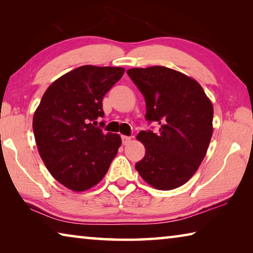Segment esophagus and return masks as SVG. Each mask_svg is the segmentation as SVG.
Segmentation results:
<instances>
[{"label":"esophagus","mask_w":253,"mask_h":253,"mask_svg":"<svg viewBox=\"0 0 253 253\" xmlns=\"http://www.w3.org/2000/svg\"><path fill=\"white\" fill-rule=\"evenodd\" d=\"M130 140H131V137H129V136H122V142H123L124 145L129 144Z\"/></svg>","instance_id":"esophagus-1"}]
</instances>
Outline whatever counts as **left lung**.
<instances>
[{
  "instance_id": "obj_1",
  "label": "left lung",
  "mask_w": 253,
  "mask_h": 253,
  "mask_svg": "<svg viewBox=\"0 0 253 253\" xmlns=\"http://www.w3.org/2000/svg\"><path fill=\"white\" fill-rule=\"evenodd\" d=\"M127 74L145 98L146 121L160 125L158 132L137 135L146 152L135 168L153 187L174 190L193 176L207 154L212 102L198 81L169 68H132Z\"/></svg>"
}]
</instances>
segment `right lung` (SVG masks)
I'll return each mask as SVG.
<instances>
[{
	"label": "right lung",
	"instance_id": "obj_1",
	"mask_svg": "<svg viewBox=\"0 0 253 253\" xmlns=\"http://www.w3.org/2000/svg\"><path fill=\"white\" fill-rule=\"evenodd\" d=\"M119 67L83 66L49 85L33 116L42 161L62 185L81 192L99 183L122 138L93 126L104 117L102 99L122 78Z\"/></svg>",
	"mask_w": 253,
	"mask_h": 253
}]
</instances>
